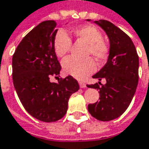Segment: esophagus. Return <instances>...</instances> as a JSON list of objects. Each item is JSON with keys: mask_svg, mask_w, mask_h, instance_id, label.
<instances>
[{"mask_svg": "<svg viewBox=\"0 0 149 149\" xmlns=\"http://www.w3.org/2000/svg\"><path fill=\"white\" fill-rule=\"evenodd\" d=\"M79 87H80V88H82V89H84V88H86V84L84 83V82H82V81H79Z\"/></svg>", "mask_w": 149, "mask_h": 149, "instance_id": "34e87169", "label": "esophagus"}]
</instances>
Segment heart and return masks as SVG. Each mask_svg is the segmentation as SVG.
<instances>
[{
    "mask_svg": "<svg viewBox=\"0 0 149 149\" xmlns=\"http://www.w3.org/2000/svg\"><path fill=\"white\" fill-rule=\"evenodd\" d=\"M74 36L78 40L89 45L88 54H92L99 61L105 60L109 55V46L103 40L101 32L94 26L86 25L75 28L72 31ZM71 47V40L63 31H60L55 35L54 40V49L55 54L62 58L65 55ZM62 67L66 74L73 77L82 79L95 71L96 65L91 58L85 60H77L74 58H67L63 61Z\"/></svg>",
    "mask_w": 149,
    "mask_h": 149,
    "instance_id": "b5f03b06",
    "label": "heart"
}]
</instances>
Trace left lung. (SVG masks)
Instances as JSON below:
<instances>
[{"mask_svg": "<svg viewBox=\"0 0 149 149\" xmlns=\"http://www.w3.org/2000/svg\"><path fill=\"white\" fill-rule=\"evenodd\" d=\"M90 21V20H87ZM109 40V57L104 67L93 75L98 83L87 85L100 92V101L88 105L90 114L100 121H110L122 115L134 98L139 82V56L132 40L111 22L94 21ZM104 78L105 85L100 84ZM101 84V86L99 84Z\"/></svg>", "mask_w": 149, "mask_h": 149, "instance_id": "obj_1", "label": "left lung"}]
</instances>
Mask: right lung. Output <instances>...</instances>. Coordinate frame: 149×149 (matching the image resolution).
<instances>
[{
  "label": "right lung",
  "instance_id": "obj_1",
  "mask_svg": "<svg viewBox=\"0 0 149 149\" xmlns=\"http://www.w3.org/2000/svg\"><path fill=\"white\" fill-rule=\"evenodd\" d=\"M54 20H45L29 32L12 57V78L22 105L38 120L55 122L65 115L70 95L79 89L71 75L58 83L50 82L52 75L60 76L61 66L54 53L57 33Z\"/></svg>",
  "mask_w": 149,
  "mask_h": 149
}]
</instances>
